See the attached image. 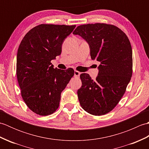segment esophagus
I'll return each mask as SVG.
<instances>
[{
    "instance_id": "1",
    "label": "esophagus",
    "mask_w": 149,
    "mask_h": 149,
    "mask_svg": "<svg viewBox=\"0 0 149 149\" xmlns=\"http://www.w3.org/2000/svg\"><path fill=\"white\" fill-rule=\"evenodd\" d=\"M80 74H81V72H79V71H77V70L74 71V77H79Z\"/></svg>"
}]
</instances>
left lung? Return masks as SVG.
Here are the masks:
<instances>
[{
	"instance_id": "left-lung-1",
	"label": "left lung",
	"mask_w": 149,
	"mask_h": 149,
	"mask_svg": "<svg viewBox=\"0 0 149 149\" xmlns=\"http://www.w3.org/2000/svg\"><path fill=\"white\" fill-rule=\"evenodd\" d=\"M73 34L86 41L91 58L100 63L95 80L88 74L80 75L82 86L77 91L80 104L91 115H105L118 104L132 77L131 43L121 29L111 24L81 25Z\"/></svg>"
}]
</instances>
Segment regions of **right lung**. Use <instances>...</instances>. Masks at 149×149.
Wrapping results in <instances>:
<instances>
[{
    "label": "right lung",
    "instance_id": "obj_1",
    "mask_svg": "<svg viewBox=\"0 0 149 149\" xmlns=\"http://www.w3.org/2000/svg\"><path fill=\"white\" fill-rule=\"evenodd\" d=\"M74 26L40 24L28 32L19 45L17 76L21 95L29 108L47 116L59 107L61 93L74 70L54 68L50 63L61 53L62 44Z\"/></svg>",
    "mask_w": 149,
    "mask_h": 149
}]
</instances>
